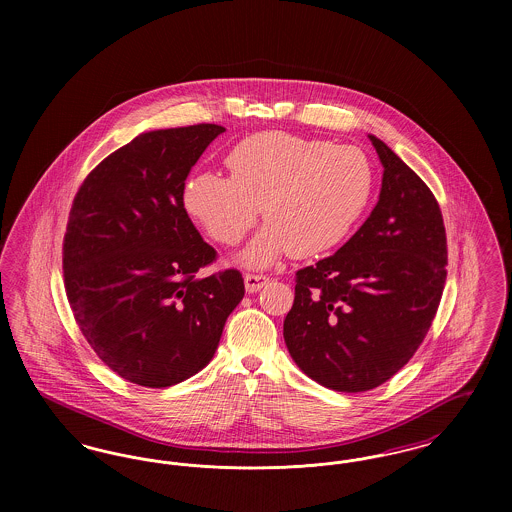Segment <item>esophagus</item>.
Wrapping results in <instances>:
<instances>
[{"instance_id":"34e87169","label":"esophagus","mask_w":512,"mask_h":512,"mask_svg":"<svg viewBox=\"0 0 512 512\" xmlns=\"http://www.w3.org/2000/svg\"><path fill=\"white\" fill-rule=\"evenodd\" d=\"M244 282L245 292L255 293L267 286L268 278L267 276H263V274H245Z\"/></svg>"}]
</instances>
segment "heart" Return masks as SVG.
<instances>
[{
  "label": "heart",
  "instance_id": "1",
  "mask_svg": "<svg viewBox=\"0 0 512 512\" xmlns=\"http://www.w3.org/2000/svg\"><path fill=\"white\" fill-rule=\"evenodd\" d=\"M226 167L230 176L194 174L182 203L224 245L238 244L263 211L267 224L238 257L249 268L340 245L363 219L376 182L363 149L288 132L245 138L226 155Z\"/></svg>",
  "mask_w": 512,
  "mask_h": 512
}]
</instances>
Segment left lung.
Listing matches in <instances>:
<instances>
[{"instance_id": "left-lung-1", "label": "left lung", "mask_w": 512, "mask_h": 512, "mask_svg": "<svg viewBox=\"0 0 512 512\" xmlns=\"http://www.w3.org/2000/svg\"><path fill=\"white\" fill-rule=\"evenodd\" d=\"M384 167L378 203L340 249L297 270L284 340L320 386L378 388L428 334L447 276L438 201L420 176L368 134Z\"/></svg>"}]
</instances>
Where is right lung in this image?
<instances>
[{
  "mask_svg": "<svg viewBox=\"0 0 512 512\" xmlns=\"http://www.w3.org/2000/svg\"><path fill=\"white\" fill-rule=\"evenodd\" d=\"M226 128L151 130L88 174L69 215L63 270L74 318L99 359L144 388H169L209 365L244 278L195 272L215 261L188 217L184 182Z\"/></svg>",
  "mask_w": 512,
  "mask_h": 512,
  "instance_id": "right-lung-1",
  "label": "right lung"
}]
</instances>
